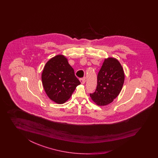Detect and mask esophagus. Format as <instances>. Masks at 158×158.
I'll return each mask as SVG.
<instances>
[{
  "label": "esophagus",
  "instance_id": "obj_1",
  "mask_svg": "<svg viewBox=\"0 0 158 158\" xmlns=\"http://www.w3.org/2000/svg\"><path fill=\"white\" fill-rule=\"evenodd\" d=\"M80 81L81 84H84L85 83V82H86V78H81L80 79Z\"/></svg>",
  "mask_w": 158,
  "mask_h": 158
}]
</instances>
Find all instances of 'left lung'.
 I'll return each mask as SVG.
<instances>
[{"label": "left lung", "mask_w": 158, "mask_h": 158, "mask_svg": "<svg viewBox=\"0 0 158 158\" xmlns=\"http://www.w3.org/2000/svg\"><path fill=\"white\" fill-rule=\"evenodd\" d=\"M124 78L123 69L117 59H105L98 74L97 88L90 94L91 99L98 106L111 103L120 93Z\"/></svg>", "instance_id": "left-lung-1"}]
</instances>
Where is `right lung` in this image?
Returning <instances> with one entry per match:
<instances>
[{"instance_id": "right-lung-1", "label": "right lung", "mask_w": 158, "mask_h": 158, "mask_svg": "<svg viewBox=\"0 0 158 158\" xmlns=\"http://www.w3.org/2000/svg\"><path fill=\"white\" fill-rule=\"evenodd\" d=\"M42 81L47 96L58 104L68 101L81 84L67 58L61 55L47 61L42 74Z\"/></svg>"}]
</instances>
